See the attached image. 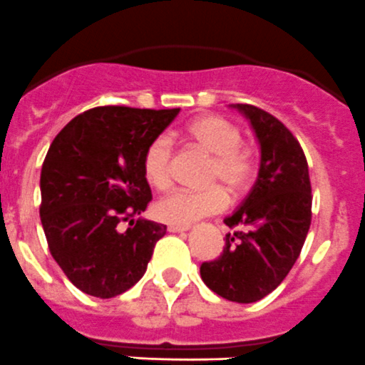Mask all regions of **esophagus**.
Returning a JSON list of instances; mask_svg holds the SVG:
<instances>
[{
    "label": "esophagus",
    "instance_id": "1",
    "mask_svg": "<svg viewBox=\"0 0 365 365\" xmlns=\"http://www.w3.org/2000/svg\"><path fill=\"white\" fill-rule=\"evenodd\" d=\"M190 225H168L170 232H185L188 231Z\"/></svg>",
    "mask_w": 365,
    "mask_h": 365
}]
</instances>
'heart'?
<instances>
[{
  "label": "heart",
  "mask_w": 365,
  "mask_h": 365,
  "mask_svg": "<svg viewBox=\"0 0 365 365\" xmlns=\"http://www.w3.org/2000/svg\"><path fill=\"white\" fill-rule=\"evenodd\" d=\"M192 143L211 154L207 168L210 188L177 190L155 202L158 220L172 225H190L199 218L215 215L227 206V192L240 195L251 186L258 172L255 147L242 141L238 125L217 114H206L186 127ZM141 170L148 185L155 190H166L172 185V141L168 136H158L145 148Z\"/></svg>",
  "instance_id": "obj_1"
}]
</instances>
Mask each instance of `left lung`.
Listing matches in <instances>:
<instances>
[{
    "label": "left lung",
    "instance_id": "obj_1",
    "mask_svg": "<svg viewBox=\"0 0 365 365\" xmlns=\"http://www.w3.org/2000/svg\"><path fill=\"white\" fill-rule=\"evenodd\" d=\"M258 138V179L237 211L224 218V251L200 265V277L220 297L256 303L287 277L307 240L312 186L299 141L277 118L249 103H235Z\"/></svg>",
    "mask_w": 365,
    "mask_h": 365
}]
</instances>
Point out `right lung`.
<instances>
[{
  "label": "right lung",
  "instance_id": "1",
  "mask_svg": "<svg viewBox=\"0 0 365 365\" xmlns=\"http://www.w3.org/2000/svg\"><path fill=\"white\" fill-rule=\"evenodd\" d=\"M177 114L95 107L50 145L41 170V224L53 259L84 294L109 299L134 287L166 235V225L134 217L152 200L141 170L145 148Z\"/></svg>",
  "mask_w": 365,
  "mask_h": 365
}]
</instances>
